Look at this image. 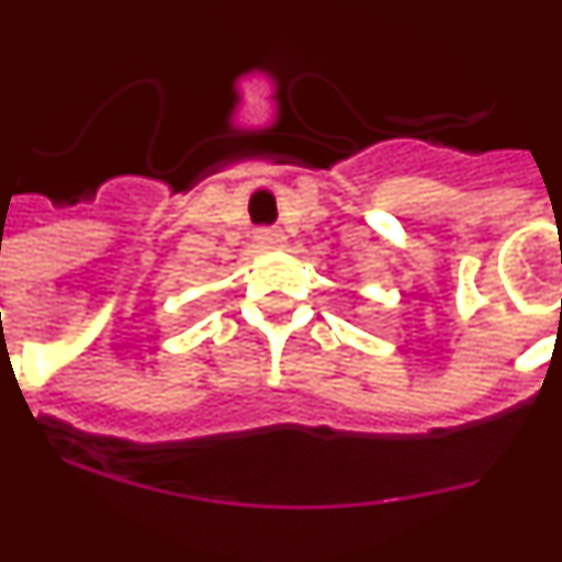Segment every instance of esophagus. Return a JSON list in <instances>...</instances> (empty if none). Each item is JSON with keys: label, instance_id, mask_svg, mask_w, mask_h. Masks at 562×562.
<instances>
[{"label": "esophagus", "instance_id": "34e87169", "mask_svg": "<svg viewBox=\"0 0 562 562\" xmlns=\"http://www.w3.org/2000/svg\"><path fill=\"white\" fill-rule=\"evenodd\" d=\"M255 240L263 246V249H282V246H285V235L277 227H260L255 233Z\"/></svg>", "mask_w": 562, "mask_h": 562}]
</instances>
